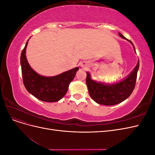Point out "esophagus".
I'll list each match as a JSON object with an SVG mask.
<instances>
[{"mask_svg":"<svg viewBox=\"0 0 155 155\" xmlns=\"http://www.w3.org/2000/svg\"><path fill=\"white\" fill-rule=\"evenodd\" d=\"M81 66L82 67H83V68H87V67H88V63H87V62H82L81 63Z\"/></svg>","mask_w":155,"mask_h":155,"instance_id":"esophagus-1","label":"esophagus"}]
</instances>
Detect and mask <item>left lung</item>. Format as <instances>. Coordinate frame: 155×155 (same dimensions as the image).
Returning <instances> with one entry per match:
<instances>
[{"label":"left lung","instance_id":"8db88e82","mask_svg":"<svg viewBox=\"0 0 155 155\" xmlns=\"http://www.w3.org/2000/svg\"><path fill=\"white\" fill-rule=\"evenodd\" d=\"M119 35L121 38L127 39L120 33ZM127 40L133 45L130 41ZM133 47L135 50L134 45ZM138 68L139 60L137 66L127 77L121 81L112 85H107L92 80L90 73L87 72L86 83L89 94L94 101L101 105H114L120 104L128 98L133 92L137 81Z\"/></svg>","mask_w":155,"mask_h":155}]
</instances>
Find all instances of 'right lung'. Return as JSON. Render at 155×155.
<instances>
[{
    "label": "right lung",
    "mask_w": 155,
    "mask_h": 155,
    "mask_svg": "<svg viewBox=\"0 0 155 155\" xmlns=\"http://www.w3.org/2000/svg\"><path fill=\"white\" fill-rule=\"evenodd\" d=\"M27 41L21 55V64L23 83L28 92L37 99L46 102H55L66 94L69 84L71 82L78 67L64 72L58 76L45 77L41 76L33 70L26 57Z\"/></svg>",
    "instance_id": "obj_1"
}]
</instances>
